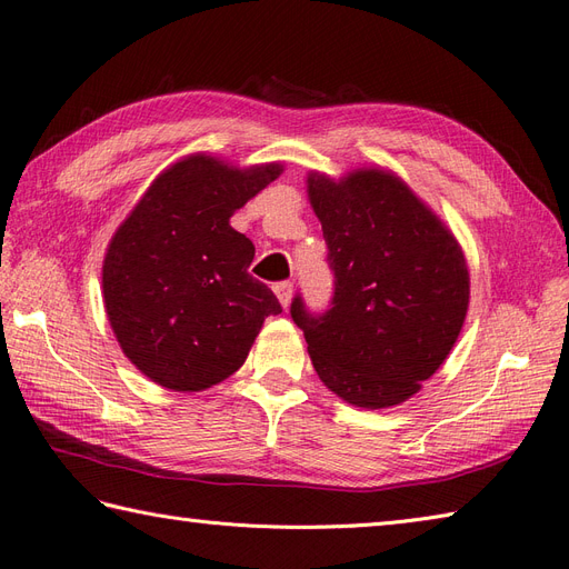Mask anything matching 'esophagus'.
I'll use <instances>...</instances> for the list:
<instances>
[{"mask_svg":"<svg viewBox=\"0 0 569 569\" xmlns=\"http://www.w3.org/2000/svg\"><path fill=\"white\" fill-rule=\"evenodd\" d=\"M272 291H274V297L280 299L282 308H287L291 303V295H295V284H291V282H278V284L272 287Z\"/></svg>","mask_w":569,"mask_h":569,"instance_id":"34e87169","label":"esophagus"}]
</instances>
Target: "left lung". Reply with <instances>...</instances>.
<instances>
[{
	"label": "left lung",
	"instance_id": "left-lung-1",
	"mask_svg": "<svg viewBox=\"0 0 569 569\" xmlns=\"http://www.w3.org/2000/svg\"><path fill=\"white\" fill-rule=\"evenodd\" d=\"M335 270L332 308L320 318L301 299L303 330L322 385L358 408L408 401L432 377L462 330L470 270L446 222L387 168L363 166L339 180L306 178Z\"/></svg>",
	"mask_w": 569,
	"mask_h": 569
}]
</instances>
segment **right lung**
Listing matches in <instances>:
<instances>
[{
	"instance_id": "obj_1",
	"label": "right lung",
	"mask_w": 569,
	"mask_h": 569,
	"mask_svg": "<svg viewBox=\"0 0 569 569\" xmlns=\"http://www.w3.org/2000/svg\"><path fill=\"white\" fill-rule=\"evenodd\" d=\"M282 170L189 153L153 178L113 232L101 263L107 318L151 382L203 391L228 380L263 320L282 313L278 297L249 274L251 239L230 226Z\"/></svg>"
}]
</instances>
